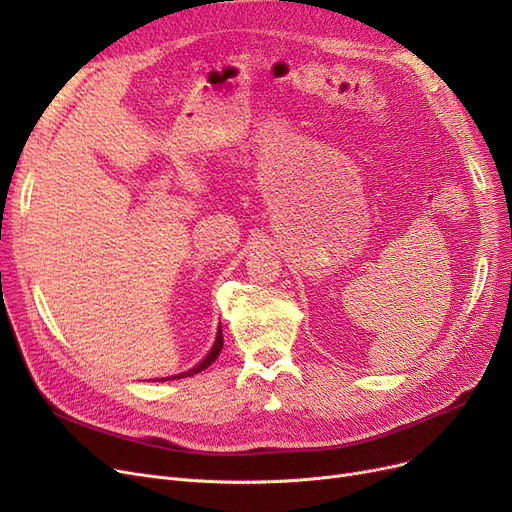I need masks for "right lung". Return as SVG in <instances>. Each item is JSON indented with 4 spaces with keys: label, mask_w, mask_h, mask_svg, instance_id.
Instances as JSON below:
<instances>
[{
    "label": "right lung",
    "mask_w": 512,
    "mask_h": 512,
    "mask_svg": "<svg viewBox=\"0 0 512 512\" xmlns=\"http://www.w3.org/2000/svg\"><path fill=\"white\" fill-rule=\"evenodd\" d=\"M221 348H223V333H221V327H219V331H217V339H215V344H213V348H211V352H208L206 356H204V361L198 365V367H194V369H189V371H185V373H181V375H175L177 380L179 377H187V375H196V373H200V371H204L206 367H211L213 363H215V358L219 356V352H221ZM175 377H170V380H175ZM164 382V380H162Z\"/></svg>",
    "instance_id": "add662e5"
}]
</instances>
